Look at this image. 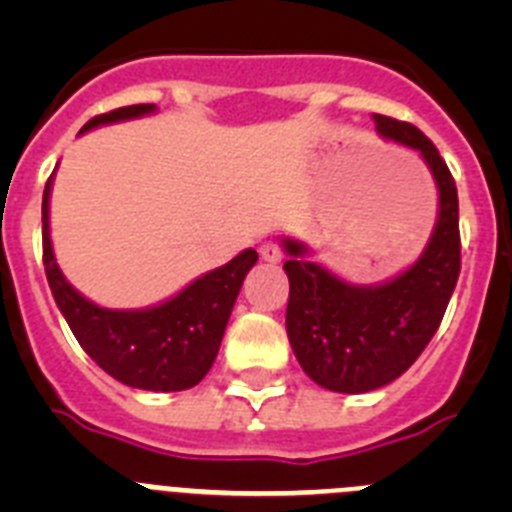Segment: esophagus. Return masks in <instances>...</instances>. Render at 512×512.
I'll return each instance as SVG.
<instances>
[{"mask_svg": "<svg viewBox=\"0 0 512 512\" xmlns=\"http://www.w3.org/2000/svg\"><path fill=\"white\" fill-rule=\"evenodd\" d=\"M259 253H261V259L269 261V264H277V261H282V248H279V243H274V241L261 243Z\"/></svg>", "mask_w": 512, "mask_h": 512, "instance_id": "obj_1", "label": "esophagus"}]
</instances>
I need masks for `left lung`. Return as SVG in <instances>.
Here are the masks:
<instances>
[{
  "instance_id": "1",
  "label": "left lung",
  "mask_w": 512,
  "mask_h": 512,
  "mask_svg": "<svg viewBox=\"0 0 512 512\" xmlns=\"http://www.w3.org/2000/svg\"><path fill=\"white\" fill-rule=\"evenodd\" d=\"M384 138L423 156L438 187V220L420 259L374 287L348 284L284 238L289 261L287 336L312 382L343 395L390 384L413 366L443 320L461 271L459 194L438 148L415 125L374 115Z\"/></svg>"
}]
</instances>
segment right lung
Returning <instances> with one entry per match:
<instances>
[{
	"mask_svg": "<svg viewBox=\"0 0 512 512\" xmlns=\"http://www.w3.org/2000/svg\"><path fill=\"white\" fill-rule=\"evenodd\" d=\"M156 104H130L92 117L81 133L148 115ZM51 179L43 192V264L53 300L81 348L117 382L148 392H179L200 384L210 372L225 325L248 269L259 253L246 248L220 269L207 271L171 300L146 310H107L79 295L61 274L48 228Z\"/></svg>",
	"mask_w": 512,
	"mask_h": 512,
	"instance_id": "right-lung-1",
	"label": "right lung"
}]
</instances>
